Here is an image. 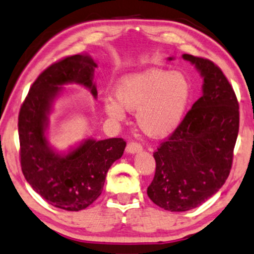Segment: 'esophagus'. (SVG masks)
I'll list each match as a JSON object with an SVG mask.
<instances>
[{
  "label": "esophagus",
  "instance_id": "obj_1",
  "mask_svg": "<svg viewBox=\"0 0 254 254\" xmlns=\"http://www.w3.org/2000/svg\"><path fill=\"white\" fill-rule=\"evenodd\" d=\"M126 151H127V153H133L134 154V153L141 152L142 146L136 141H130V142H128V145L126 147Z\"/></svg>",
  "mask_w": 254,
  "mask_h": 254
}]
</instances>
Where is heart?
<instances>
[{"label":"heart","mask_w":254,"mask_h":254,"mask_svg":"<svg viewBox=\"0 0 254 254\" xmlns=\"http://www.w3.org/2000/svg\"><path fill=\"white\" fill-rule=\"evenodd\" d=\"M116 100H105L109 118L122 120L125 109L136 111L139 127L151 136H165L179 126L190 101V87L183 74L148 69L127 75L114 88Z\"/></svg>","instance_id":"1"}]
</instances>
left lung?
<instances>
[{"label":"left lung","mask_w":254,"mask_h":254,"mask_svg":"<svg viewBox=\"0 0 254 254\" xmlns=\"http://www.w3.org/2000/svg\"><path fill=\"white\" fill-rule=\"evenodd\" d=\"M183 58L203 77L202 96L153 153L155 174L147 189L155 205L171 212L198 207L221 189L239 132V103L220 68L207 59Z\"/></svg>","instance_id":"obj_1"}]
</instances>
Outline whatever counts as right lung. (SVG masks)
I'll list each match as a JSON object with an SVG mask.
<instances>
[{"instance_id":"add662e5","label":"right lung","mask_w":254,"mask_h":254,"mask_svg":"<svg viewBox=\"0 0 254 254\" xmlns=\"http://www.w3.org/2000/svg\"><path fill=\"white\" fill-rule=\"evenodd\" d=\"M96 64L87 54L61 59L49 65L31 84L18 114L22 173L47 202L65 211H81L99 198L113 162L124 154L126 141L113 137L88 139L60 155L49 146L46 127L52 103L62 84L80 83L98 95L93 83Z\"/></svg>"}]
</instances>
